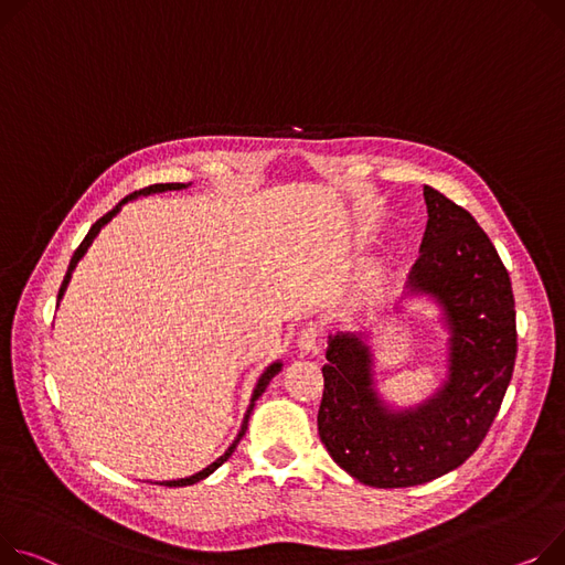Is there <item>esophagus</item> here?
Listing matches in <instances>:
<instances>
[{
	"instance_id": "esophagus-1",
	"label": "esophagus",
	"mask_w": 565,
	"mask_h": 565,
	"mask_svg": "<svg viewBox=\"0 0 565 565\" xmlns=\"http://www.w3.org/2000/svg\"><path fill=\"white\" fill-rule=\"evenodd\" d=\"M320 327L316 322H307L302 329H299L297 335V345L302 352H318L320 350Z\"/></svg>"
}]
</instances>
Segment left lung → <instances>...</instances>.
I'll list each match as a JSON object with an SVG mask.
<instances>
[{"label":"left lung","instance_id":"8db88e82","mask_svg":"<svg viewBox=\"0 0 565 565\" xmlns=\"http://www.w3.org/2000/svg\"><path fill=\"white\" fill-rule=\"evenodd\" d=\"M425 204L427 230L402 299L425 295L440 309L447 380L418 406H388L374 388L365 331L329 335L322 367L320 440L374 488L418 486L459 468L491 429L518 352L511 279L491 238L431 185Z\"/></svg>","mask_w":565,"mask_h":565}]
</instances>
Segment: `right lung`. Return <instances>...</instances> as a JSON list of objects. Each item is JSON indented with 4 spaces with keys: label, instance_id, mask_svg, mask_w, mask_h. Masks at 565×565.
Returning <instances> with one entry per match:
<instances>
[{
    "label": "right lung",
    "instance_id": "1",
    "mask_svg": "<svg viewBox=\"0 0 565 565\" xmlns=\"http://www.w3.org/2000/svg\"><path fill=\"white\" fill-rule=\"evenodd\" d=\"M191 183H154V185H147V188H142V191H136V193H131L129 198H125L116 209L113 211H108L104 217H99L93 227H90V232H88V236L84 238V243L77 247V252L72 254V258H70V266H67V273H65V279H63V284H61V290H58V302L63 299V295H65V290H67V284H70V279H72V273H74V268H77V263L84 258V254L88 252V247L93 245V241L97 238V234L102 232V227L104 224H108L113 217H116L118 213H120V209L127 204V202H131V200H136V198H140V195H152V193H166V191H181V188H188ZM281 361H275V363H270L266 370H263V374L258 377V382H256V386H254V393H252V399H249V406H247V413H245V418H243V425H241V431H238V436H236V440L227 447V452H224L220 459H215L211 466H206L204 470H200V472H195V475H191V477H183V479H170V481H161V486H191V483H198V481H202V479H206L211 472H215L224 461H227L232 455H234V449H236V445L241 443V438L245 436V431H247V423H249V413L254 411V404H256V399L266 393V388H268V384H270V380L275 377V374H279L281 372Z\"/></svg>",
    "mask_w": 565,
    "mask_h": 565
}]
</instances>
